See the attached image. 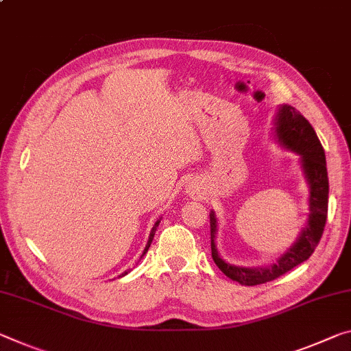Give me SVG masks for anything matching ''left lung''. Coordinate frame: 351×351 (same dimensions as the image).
<instances>
[{
    "instance_id": "1",
    "label": "left lung",
    "mask_w": 351,
    "mask_h": 351,
    "mask_svg": "<svg viewBox=\"0 0 351 351\" xmlns=\"http://www.w3.org/2000/svg\"><path fill=\"white\" fill-rule=\"evenodd\" d=\"M275 134L285 148L300 154L306 180L309 184V217L308 223L300 232L297 242L276 261V264L263 269H245L225 263L215 248L217 219L210 210V252L217 267L223 274L242 286H258L274 281L287 274L293 267L304 263L314 253L324 234L328 215V171L324 147L314 128L292 106H281L275 119Z\"/></svg>"
}]
</instances>
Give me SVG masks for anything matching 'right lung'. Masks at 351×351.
Instances as JSON below:
<instances>
[{"label": "right lung", "instance_id": "obj_1", "mask_svg": "<svg viewBox=\"0 0 351 351\" xmlns=\"http://www.w3.org/2000/svg\"><path fill=\"white\" fill-rule=\"evenodd\" d=\"M159 221H160V219L156 221L154 223V226H153V230H152V232H149V239H148V242H147V247H145V250H143V253H142V256L145 254L147 252H148V248H149V245H152V242H153V237H154V232H156V228H158V225H159ZM126 275V271L125 274H121V276H125Z\"/></svg>", "mask_w": 351, "mask_h": 351}]
</instances>
